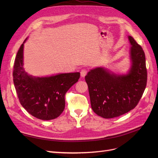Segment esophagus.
Masks as SVG:
<instances>
[{
    "instance_id": "esophagus-1",
    "label": "esophagus",
    "mask_w": 158,
    "mask_h": 158,
    "mask_svg": "<svg viewBox=\"0 0 158 158\" xmlns=\"http://www.w3.org/2000/svg\"><path fill=\"white\" fill-rule=\"evenodd\" d=\"M88 73V70L87 69H83L81 70V72H80V74H81V76L82 77H84V76L86 75V74Z\"/></svg>"
}]
</instances>
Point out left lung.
<instances>
[{"label":"left lung","mask_w":158,"mask_h":158,"mask_svg":"<svg viewBox=\"0 0 158 158\" xmlns=\"http://www.w3.org/2000/svg\"><path fill=\"white\" fill-rule=\"evenodd\" d=\"M128 39L132 64L127 75H114L96 68L85 76L93 111L105 118L119 117L135 108L146 86L145 53L132 37Z\"/></svg>","instance_id":"left-lung-1"}]
</instances>
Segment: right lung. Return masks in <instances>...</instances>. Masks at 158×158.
Segmentation results:
<instances>
[{
    "mask_svg": "<svg viewBox=\"0 0 158 158\" xmlns=\"http://www.w3.org/2000/svg\"><path fill=\"white\" fill-rule=\"evenodd\" d=\"M23 43L17 52L13 69V81L19 101L33 117L41 120L56 118L64 109L66 93L78 82L80 73L41 78L28 75L23 68Z\"/></svg>",
    "mask_w": 158,
    "mask_h": 158,
    "instance_id": "1",
    "label": "right lung"
}]
</instances>
